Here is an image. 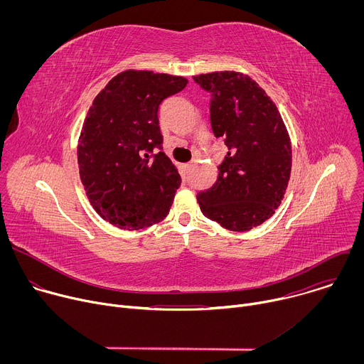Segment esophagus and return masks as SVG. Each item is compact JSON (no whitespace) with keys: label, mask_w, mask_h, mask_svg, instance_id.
Wrapping results in <instances>:
<instances>
[{"label":"esophagus","mask_w":364,"mask_h":364,"mask_svg":"<svg viewBox=\"0 0 364 364\" xmlns=\"http://www.w3.org/2000/svg\"><path fill=\"white\" fill-rule=\"evenodd\" d=\"M184 168H186L187 171H190V170L193 168V163H188V164H186V166H184Z\"/></svg>","instance_id":"34e87169"}]
</instances>
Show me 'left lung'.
<instances>
[{
  "instance_id": "1",
  "label": "left lung",
  "mask_w": 364,
  "mask_h": 364,
  "mask_svg": "<svg viewBox=\"0 0 364 364\" xmlns=\"http://www.w3.org/2000/svg\"><path fill=\"white\" fill-rule=\"evenodd\" d=\"M212 93L210 122L228 154L216 183L197 194L203 215L222 228L246 232L267 222L288 187L292 149L272 99L240 72L193 76Z\"/></svg>"
}]
</instances>
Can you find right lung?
Wrapping results in <instances>:
<instances>
[{"mask_svg": "<svg viewBox=\"0 0 364 364\" xmlns=\"http://www.w3.org/2000/svg\"><path fill=\"white\" fill-rule=\"evenodd\" d=\"M183 76L125 70L92 102L77 144V164L96 213L124 230L164 220L181 177L161 149V102L183 90Z\"/></svg>", "mask_w": 364, "mask_h": 364, "instance_id": "obj_1", "label": "right lung"}]
</instances>
